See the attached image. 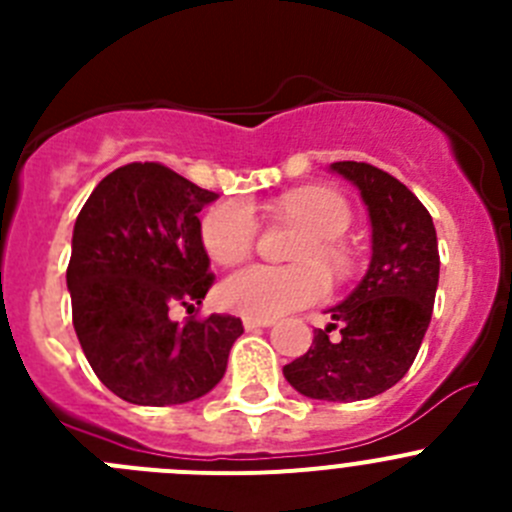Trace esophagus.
Segmentation results:
<instances>
[{
    "label": "esophagus",
    "mask_w": 512,
    "mask_h": 512,
    "mask_svg": "<svg viewBox=\"0 0 512 512\" xmlns=\"http://www.w3.org/2000/svg\"><path fill=\"white\" fill-rule=\"evenodd\" d=\"M271 323H274V318H243V325H246V330L269 328Z\"/></svg>",
    "instance_id": "34e87169"
}]
</instances>
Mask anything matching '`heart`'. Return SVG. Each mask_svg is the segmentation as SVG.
Listing matches in <instances>:
<instances>
[{
	"label": "heart",
	"mask_w": 512,
	"mask_h": 512,
	"mask_svg": "<svg viewBox=\"0 0 512 512\" xmlns=\"http://www.w3.org/2000/svg\"><path fill=\"white\" fill-rule=\"evenodd\" d=\"M274 215L287 217L307 230L292 259L297 266L253 264L223 279L217 297L228 310L248 318H279L284 312L315 305L328 292V277L348 279L354 271V251L343 233L354 212L341 192L328 187H302L282 194L271 205ZM259 241V217L243 200L217 202L202 217V246L212 261L233 266L243 261Z\"/></svg>",
	"instance_id": "obj_1"
}]
</instances>
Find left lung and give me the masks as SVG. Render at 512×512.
I'll return each mask as SVG.
<instances>
[{
    "label": "left lung",
    "mask_w": 512,
    "mask_h": 512,
    "mask_svg": "<svg viewBox=\"0 0 512 512\" xmlns=\"http://www.w3.org/2000/svg\"><path fill=\"white\" fill-rule=\"evenodd\" d=\"M333 171L354 182L369 207L372 264L284 377L312 400L354 402L390 390L415 361L441 259L431 212L400 179L364 161H336Z\"/></svg>",
    "instance_id": "1"
}]
</instances>
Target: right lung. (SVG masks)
Instances as JSON below:
<instances>
[{
	"mask_svg": "<svg viewBox=\"0 0 512 512\" xmlns=\"http://www.w3.org/2000/svg\"><path fill=\"white\" fill-rule=\"evenodd\" d=\"M217 194L146 161L107 174L81 207L66 284L71 318L99 382L133 405L207 395L243 333L235 315H189L215 282L200 210Z\"/></svg>",
	"mask_w": 512,
	"mask_h": 512,
	"instance_id": "1",
	"label": "right lung"
}]
</instances>
